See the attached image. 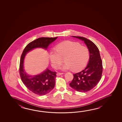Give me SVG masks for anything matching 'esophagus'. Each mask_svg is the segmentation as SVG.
<instances>
[{"instance_id":"34e87169","label":"esophagus","mask_w":122,"mask_h":122,"mask_svg":"<svg viewBox=\"0 0 122 122\" xmlns=\"http://www.w3.org/2000/svg\"><path fill=\"white\" fill-rule=\"evenodd\" d=\"M63 73H62L58 72L57 73L56 75H57V76H60V75H63Z\"/></svg>"}]
</instances>
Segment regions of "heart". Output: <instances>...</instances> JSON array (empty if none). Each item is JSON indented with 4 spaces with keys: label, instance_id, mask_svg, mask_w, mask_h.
Masks as SVG:
<instances>
[{
    "label": "heart",
    "instance_id": "obj_1",
    "mask_svg": "<svg viewBox=\"0 0 122 122\" xmlns=\"http://www.w3.org/2000/svg\"><path fill=\"white\" fill-rule=\"evenodd\" d=\"M56 51L50 54L52 66L57 68L62 63L64 59L66 63L62 66L63 70L72 69L75 71L81 70L85 66L89 58V51L87 47L79 43L67 41L56 46Z\"/></svg>",
    "mask_w": 122,
    "mask_h": 122
}]
</instances>
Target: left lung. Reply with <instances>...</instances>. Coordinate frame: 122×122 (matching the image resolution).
Instances as JSON below:
<instances>
[{
  "mask_svg": "<svg viewBox=\"0 0 122 122\" xmlns=\"http://www.w3.org/2000/svg\"><path fill=\"white\" fill-rule=\"evenodd\" d=\"M73 37L84 41L90 56L86 68L73 75V79L69 85L78 92H87L95 87L100 81L102 73V62L98 48L92 41L83 37Z\"/></svg>",
  "mask_w": 122,
  "mask_h": 122,
  "instance_id": "left-lung-1",
  "label": "left lung"
}]
</instances>
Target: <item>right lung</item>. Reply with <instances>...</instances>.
I'll return each mask as SVG.
<instances>
[{
	"mask_svg": "<svg viewBox=\"0 0 122 122\" xmlns=\"http://www.w3.org/2000/svg\"><path fill=\"white\" fill-rule=\"evenodd\" d=\"M55 38L41 37L29 43L24 49L20 59L19 73L22 81L28 90L35 94L42 96L47 94L54 87L55 84L56 72H53L47 69L41 74L30 76L24 71V60L26 53L36 47L47 49L51 43L55 41Z\"/></svg>",
	"mask_w": 122,
	"mask_h": 122,
	"instance_id": "1",
	"label": "right lung"
}]
</instances>
